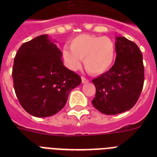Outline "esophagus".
<instances>
[{"mask_svg": "<svg viewBox=\"0 0 157 157\" xmlns=\"http://www.w3.org/2000/svg\"><path fill=\"white\" fill-rule=\"evenodd\" d=\"M82 82L83 84H86V83L89 82V80L87 79V78H86L82 77Z\"/></svg>", "mask_w": 157, "mask_h": 157, "instance_id": "esophagus-1", "label": "esophagus"}]
</instances>
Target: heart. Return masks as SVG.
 <instances>
[{
  "instance_id": "1",
  "label": "heart",
  "mask_w": 157,
  "mask_h": 157,
  "mask_svg": "<svg viewBox=\"0 0 157 157\" xmlns=\"http://www.w3.org/2000/svg\"><path fill=\"white\" fill-rule=\"evenodd\" d=\"M70 50L64 48L63 57L67 67L76 71L83 60L86 70L91 75H101L113 64L116 56L114 41L108 37L82 34L70 43Z\"/></svg>"
}]
</instances>
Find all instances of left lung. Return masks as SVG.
<instances>
[{
  "mask_svg": "<svg viewBox=\"0 0 157 157\" xmlns=\"http://www.w3.org/2000/svg\"><path fill=\"white\" fill-rule=\"evenodd\" d=\"M114 65L93 79L96 87L92 104L105 115L128 111L138 101L144 84L142 54L135 43L124 37H116Z\"/></svg>",
  "mask_w": 157,
  "mask_h": 157,
  "instance_id": "8db88e82",
  "label": "left lung"
}]
</instances>
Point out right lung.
<instances>
[{
	"mask_svg": "<svg viewBox=\"0 0 157 157\" xmlns=\"http://www.w3.org/2000/svg\"><path fill=\"white\" fill-rule=\"evenodd\" d=\"M56 41L43 34L23 43L12 68L16 97L35 117L53 116L63 109L71 90L82 82L78 75L63 65Z\"/></svg>",
	"mask_w": 157,
	"mask_h": 157,
	"instance_id": "add662e5",
	"label": "right lung"
}]
</instances>
